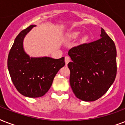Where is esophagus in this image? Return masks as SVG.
I'll use <instances>...</instances> for the list:
<instances>
[{
	"label": "esophagus",
	"instance_id": "esophagus-1",
	"mask_svg": "<svg viewBox=\"0 0 125 125\" xmlns=\"http://www.w3.org/2000/svg\"><path fill=\"white\" fill-rule=\"evenodd\" d=\"M70 62V58L69 56H65V65L68 64V63Z\"/></svg>",
	"mask_w": 125,
	"mask_h": 125
}]
</instances>
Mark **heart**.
<instances>
[{
  "mask_svg": "<svg viewBox=\"0 0 125 125\" xmlns=\"http://www.w3.org/2000/svg\"><path fill=\"white\" fill-rule=\"evenodd\" d=\"M81 35V32L79 31V30H76V31H73V32L69 33L68 35H67V38L68 40H76L79 37V36ZM88 40V36H84L83 38H82L81 40V42L84 43L87 40Z\"/></svg>",
  "mask_w": 125,
  "mask_h": 125,
  "instance_id": "b5f03b06",
  "label": "heart"
}]
</instances>
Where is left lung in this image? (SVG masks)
<instances>
[{
  "instance_id": "obj_1",
  "label": "left lung",
  "mask_w": 125,
  "mask_h": 125,
  "mask_svg": "<svg viewBox=\"0 0 125 125\" xmlns=\"http://www.w3.org/2000/svg\"><path fill=\"white\" fill-rule=\"evenodd\" d=\"M101 38L71 49V87L78 99L86 102L101 98L116 76L117 51L114 42L101 28Z\"/></svg>"
}]
</instances>
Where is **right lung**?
Wrapping results in <instances>:
<instances>
[{
    "instance_id": "1",
    "label": "right lung",
    "mask_w": 125,
    "mask_h": 125,
    "mask_svg": "<svg viewBox=\"0 0 125 125\" xmlns=\"http://www.w3.org/2000/svg\"><path fill=\"white\" fill-rule=\"evenodd\" d=\"M36 25L22 30L15 39L8 58V68L17 91L25 97L38 98L49 91L57 73L65 65L64 57H30L24 51L25 36Z\"/></svg>"
}]
</instances>
